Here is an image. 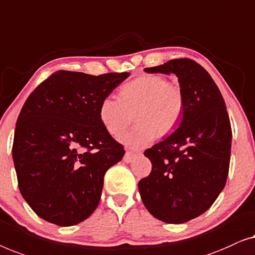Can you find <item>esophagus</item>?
<instances>
[{
  "label": "esophagus",
  "mask_w": 255,
  "mask_h": 255,
  "mask_svg": "<svg viewBox=\"0 0 255 255\" xmlns=\"http://www.w3.org/2000/svg\"><path fill=\"white\" fill-rule=\"evenodd\" d=\"M136 153L131 152V151H126V153H125L124 156V162L125 163H131L132 160H134L136 158Z\"/></svg>",
  "instance_id": "34e87169"
}]
</instances>
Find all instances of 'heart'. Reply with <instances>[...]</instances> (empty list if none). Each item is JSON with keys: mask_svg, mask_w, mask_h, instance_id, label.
<instances>
[{"mask_svg": "<svg viewBox=\"0 0 255 255\" xmlns=\"http://www.w3.org/2000/svg\"><path fill=\"white\" fill-rule=\"evenodd\" d=\"M120 98L107 96L99 106L103 126L119 136L136 120L137 127L124 135L121 141L132 148L149 144L156 135H170L182 119L186 106L180 84L168 82L160 75H141L121 88Z\"/></svg>", "mask_w": 255, "mask_h": 255, "instance_id": "b5f03b06", "label": "heart"}]
</instances>
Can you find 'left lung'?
<instances>
[{
	"label": "left lung",
	"mask_w": 255,
	"mask_h": 255,
	"mask_svg": "<svg viewBox=\"0 0 255 255\" xmlns=\"http://www.w3.org/2000/svg\"><path fill=\"white\" fill-rule=\"evenodd\" d=\"M144 71L174 74L185 92L178 128L145 150L152 168L138 181L149 213L165 223L181 224L207 211L223 191L230 166V119L220 89L195 61L175 59Z\"/></svg>",
	"instance_id": "8db88e82"
}]
</instances>
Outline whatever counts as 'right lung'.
Wrapping results in <instances>:
<instances>
[{
  "instance_id": "obj_1",
  "label": "right lung",
  "mask_w": 255,
  "mask_h": 255,
  "mask_svg": "<svg viewBox=\"0 0 255 255\" xmlns=\"http://www.w3.org/2000/svg\"><path fill=\"white\" fill-rule=\"evenodd\" d=\"M129 75L60 70L28 96L12 158L20 194L42 220L71 227L96 210L104 175L125 155L103 126L99 106Z\"/></svg>"
}]
</instances>
